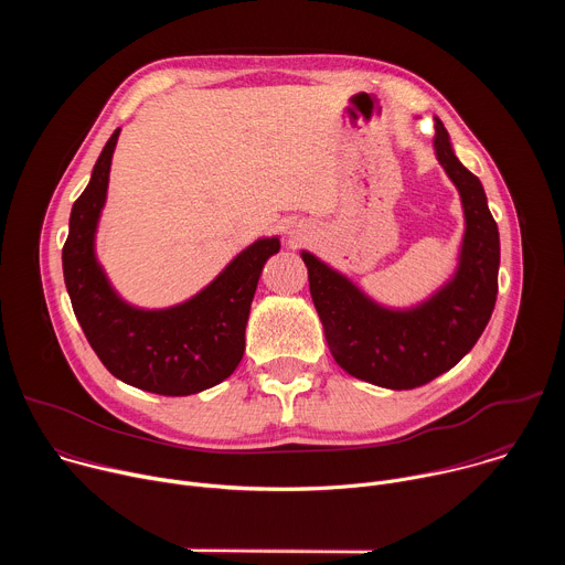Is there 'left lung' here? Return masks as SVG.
Returning a JSON list of instances; mask_svg holds the SVG:
<instances>
[{
  "instance_id": "1",
  "label": "left lung",
  "mask_w": 565,
  "mask_h": 565,
  "mask_svg": "<svg viewBox=\"0 0 565 565\" xmlns=\"http://www.w3.org/2000/svg\"><path fill=\"white\" fill-rule=\"evenodd\" d=\"M434 147L460 192L465 236L454 279L431 299L412 310L382 308L344 275L301 253L335 362L358 380L395 391L423 386L456 366L486 331L499 292L501 244L486 190L456 158L438 118Z\"/></svg>"
}]
</instances>
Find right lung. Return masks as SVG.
Wrapping results in <instances>:
<instances>
[{
    "label": "right lung",
    "instance_id": "add662e5",
    "mask_svg": "<svg viewBox=\"0 0 565 565\" xmlns=\"http://www.w3.org/2000/svg\"><path fill=\"white\" fill-rule=\"evenodd\" d=\"M120 129L98 156L87 190L73 203L62 248L64 284L92 349L118 380L158 395L205 391L234 373L246 349V324L264 264L279 238H259L196 297L166 310L125 303L94 253Z\"/></svg>",
    "mask_w": 565,
    "mask_h": 565
}]
</instances>
